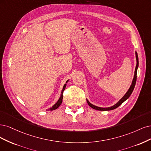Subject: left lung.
<instances>
[{
    "mask_svg": "<svg viewBox=\"0 0 151 151\" xmlns=\"http://www.w3.org/2000/svg\"><path fill=\"white\" fill-rule=\"evenodd\" d=\"M135 58H136V61H137V64H136L135 66V72H134V78L132 81V84H131L130 88L127 90V91L126 92V93L123 96L122 98L120 99V100L116 103L114 105L109 106V107H99V106H97L96 105H94L92 104H91L90 102L86 99V101L88 103V105L91 107L92 109H93L96 110H100V111H107V110H111L115 109L116 108H117L118 106H119L122 104L126 100H127L129 99V97L130 96V95L132 94V91L134 89V87L135 85V83H136V80H137V71L138 69V66H139V58H138V55H137V52L135 51Z\"/></svg>",
    "mask_w": 151,
    "mask_h": 151,
    "instance_id": "left-lung-1",
    "label": "left lung"
}]
</instances>
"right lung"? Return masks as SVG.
<instances>
[{"mask_svg":"<svg viewBox=\"0 0 151 151\" xmlns=\"http://www.w3.org/2000/svg\"><path fill=\"white\" fill-rule=\"evenodd\" d=\"M68 81H69V80H68L66 81V83L64 85V86H63L62 91H61V93L60 97V99H58V100L57 101L56 103L54 105H53L52 106H51V107H50V109H48L46 110V111H51V110H56V109H58V108L59 107V106L61 105V103H62V101H63V91H64V90H65V88H66V83L68 82Z\"/></svg>","mask_w":151,"mask_h":151,"instance_id":"obj_1","label":"right lung"}]
</instances>
